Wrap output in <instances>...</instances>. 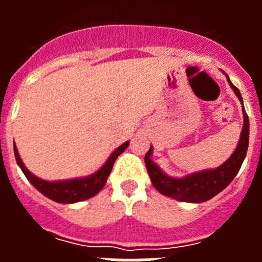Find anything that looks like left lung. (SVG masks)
<instances>
[{
    "label": "left lung",
    "instance_id": "8db88e82",
    "mask_svg": "<svg viewBox=\"0 0 262 262\" xmlns=\"http://www.w3.org/2000/svg\"><path fill=\"white\" fill-rule=\"evenodd\" d=\"M227 80L230 82V86L232 88L236 96L239 97L240 102L243 103L239 89L231 82L228 76H227ZM243 115H244V126H243L239 144L236 147L235 152L231 155L230 159L221 166H217L216 169L193 173L184 178L169 177L165 173L161 172V169L152 161L151 155L154 149L152 147L149 148V151L145 154L144 161L148 174L151 177V181L156 187V190L160 191L163 195L170 196L173 200L181 201V202L201 203L211 200L212 196L226 189L240 170V166L244 161L247 149H248L249 119L245 113L244 106H243Z\"/></svg>",
    "mask_w": 262,
    "mask_h": 262
}]
</instances>
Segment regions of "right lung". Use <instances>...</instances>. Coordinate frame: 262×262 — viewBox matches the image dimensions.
<instances>
[{
  "mask_svg": "<svg viewBox=\"0 0 262 262\" xmlns=\"http://www.w3.org/2000/svg\"><path fill=\"white\" fill-rule=\"evenodd\" d=\"M129 142L123 143V144L118 147L111 156L108 157L107 161L102 165V168L98 169L94 174L89 176V177L84 178H75V180H68V181H56L50 182L45 181L41 178L36 177L32 174L29 169L25 166V164L20 160L19 154L17 151V147L14 144V155H15V160H17L18 165L22 169V172L25 173L26 178L32 184V186L35 187L36 190L40 191L41 194H45L50 200L55 201L59 203H75L81 202V201L89 200L96 194L101 191L106 184L108 174H110L113 165H114L115 160L119 156L122 152L128 147Z\"/></svg>",
  "mask_w": 262,
  "mask_h": 262,
  "instance_id": "add662e5",
  "label": "right lung"
}]
</instances>
